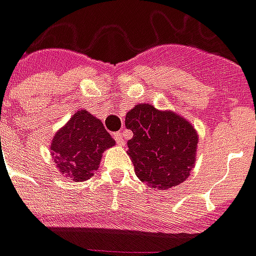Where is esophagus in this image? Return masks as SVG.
Segmentation results:
<instances>
[{
    "instance_id": "1",
    "label": "esophagus",
    "mask_w": 256,
    "mask_h": 256,
    "mask_svg": "<svg viewBox=\"0 0 256 256\" xmlns=\"http://www.w3.org/2000/svg\"><path fill=\"white\" fill-rule=\"evenodd\" d=\"M114 138H115V141H116L118 145H123V144H124V138H123L122 132H118V133L114 134Z\"/></svg>"
}]
</instances>
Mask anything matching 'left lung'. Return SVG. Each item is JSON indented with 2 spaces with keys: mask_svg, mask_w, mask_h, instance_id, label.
<instances>
[{
  "mask_svg": "<svg viewBox=\"0 0 256 256\" xmlns=\"http://www.w3.org/2000/svg\"><path fill=\"white\" fill-rule=\"evenodd\" d=\"M126 128L133 132L128 141L136 176L152 188L177 186L194 166L198 133L177 114L138 104L126 115Z\"/></svg>",
  "mask_w": 256,
  "mask_h": 256,
  "instance_id": "obj_1",
  "label": "left lung"
}]
</instances>
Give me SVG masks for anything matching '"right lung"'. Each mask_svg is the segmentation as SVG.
Masks as SVG:
<instances>
[{"instance_id":"1","label":"right lung","mask_w":256,"mask_h":256,"mask_svg":"<svg viewBox=\"0 0 256 256\" xmlns=\"http://www.w3.org/2000/svg\"><path fill=\"white\" fill-rule=\"evenodd\" d=\"M114 145L115 140L104 128L100 119L82 110L56 133L50 152L60 172L79 182L94 174L101 154Z\"/></svg>"}]
</instances>
